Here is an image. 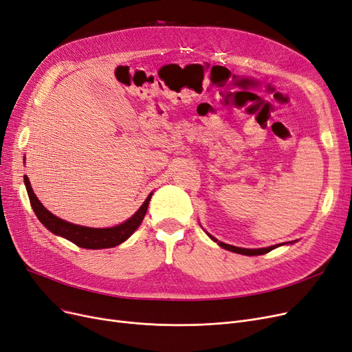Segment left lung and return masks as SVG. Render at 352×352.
Masks as SVG:
<instances>
[{"instance_id":"left-lung-1","label":"left lung","mask_w":352,"mask_h":352,"mask_svg":"<svg viewBox=\"0 0 352 352\" xmlns=\"http://www.w3.org/2000/svg\"><path fill=\"white\" fill-rule=\"evenodd\" d=\"M210 236V234H208ZM211 237V236H210ZM214 241H217L214 237H211ZM220 246L226 250H230V252H234V253H240V254H246V256H258V254H265V253H269L270 250L279 248L280 244H276V246H270V248H265V249H241V248H236V246H230V244H226V243H221L219 241ZM283 244V243H282Z\"/></svg>"}]
</instances>
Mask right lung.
<instances>
[{"label":"right lung","mask_w":352,"mask_h":352,"mask_svg":"<svg viewBox=\"0 0 352 352\" xmlns=\"http://www.w3.org/2000/svg\"><path fill=\"white\" fill-rule=\"evenodd\" d=\"M24 184L28 192L30 204H32L36 216L41 221V224L45 228H49L52 233L62 236L70 240L72 243H74L76 246L83 248V249H108V248H115L122 241H125L142 223L148 210L151 195H152L151 192L146 197L145 203L141 206V208L125 223L115 227H109V228H91V227L72 224L69 221L56 217L54 214H52L38 201V198L36 197L32 186H30L27 175H24Z\"/></svg>","instance_id":"obj_1"}]
</instances>
